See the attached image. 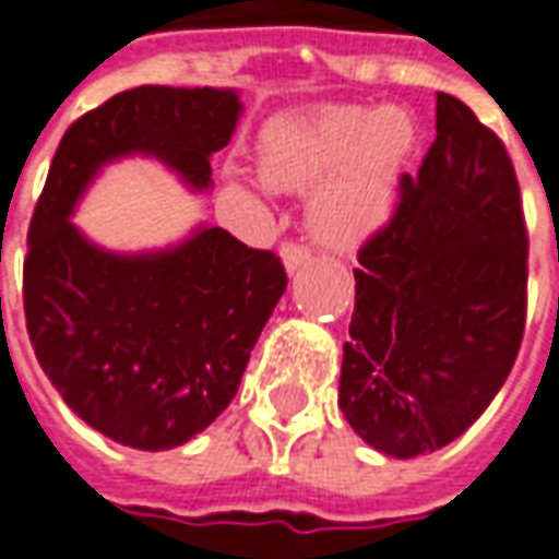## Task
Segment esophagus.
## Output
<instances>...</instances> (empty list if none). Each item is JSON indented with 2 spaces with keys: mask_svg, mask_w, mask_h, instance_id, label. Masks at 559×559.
<instances>
[{
  "mask_svg": "<svg viewBox=\"0 0 559 559\" xmlns=\"http://www.w3.org/2000/svg\"><path fill=\"white\" fill-rule=\"evenodd\" d=\"M308 260H311V254L305 251L302 245H293V242L281 245V263H284V269H287V272H296V269H302Z\"/></svg>",
  "mask_w": 559,
  "mask_h": 559,
  "instance_id": "1",
  "label": "esophagus"
}]
</instances>
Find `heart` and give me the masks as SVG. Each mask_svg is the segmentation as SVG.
Listing matches in <instances>:
<instances>
[{
  "label": "heart",
  "mask_w": 559,
  "mask_h": 559,
  "mask_svg": "<svg viewBox=\"0 0 559 559\" xmlns=\"http://www.w3.org/2000/svg\"><path fill=\"white\" fill-rule=\"evenodd\" d=\"M416 126L399 107H317L269 126L260 176L278 191H314L308 227L320 242L353 248L395 212Z\"/></svg>",
  "instance_id": "1"
}]
</instances>
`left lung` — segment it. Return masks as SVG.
Returning a JSON list of instances; mask_svg holds the SVG:
<instances>
[{
    "label": "left lung",
    "instance_id": "left-lung-1",
    "mask_svg": "<svg viewBox=\"0 0 559 559\" xmlns=\"http://www.w3.org/2000/svg\"><path fill=\"white\" fill-rule=\"evenodd\" d=\"M353 275L341 413L383 455H431L500 392L527 311L512 160L455 95H437V140Z\"/></svg>",
    "mask_w": 559,
    "mask_h": 559
}]
</instances>
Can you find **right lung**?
Returning <instances> with one entry per match:
<instances>
[{"label": "right lung", "instance_id": "obj_1", "mask_svg": "<svg viewBox=\"0 0 559 559\" xmlns=\"http://www.w3.org/2000/svg\"><path fill=\"white\" fill-rule=\"evenodd\" d=\"M239 116V90L138 86L80 116L56 148L23 263L26 329L62 401L114 443L164 452L206 431L287 275L272 251L212 224L164 248L110 251L71 218L122 158L158 160L188 191H209V160Z\"/></svg>", "mask_w": 559, "mask_h": 559}]
</instances>
